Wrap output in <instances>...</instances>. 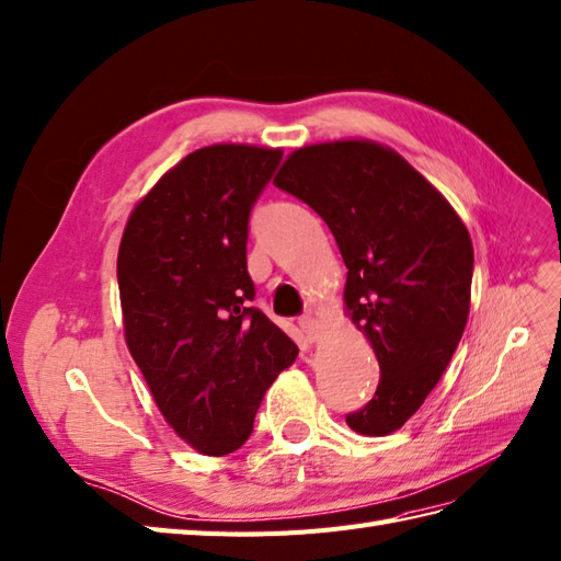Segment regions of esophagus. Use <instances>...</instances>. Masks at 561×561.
Wrapping results in <instances>:
<instances>
[{"mask_svg":"<svg viewBox=\"0 0 561 561\" xmlns=\"http://www.w3.org/2000/svg\"><path fill=\"white\" fill-rule=\"evenodd\" d=\"M298 324H301V330H304V334L308 336L310 342H318L320 340V324H318L316 318L304 316L301 320H298Z\"/></svg>","mask_w":561,"mask_h":561,"instance_id":"1","label":"esophagus"}]
</instances>
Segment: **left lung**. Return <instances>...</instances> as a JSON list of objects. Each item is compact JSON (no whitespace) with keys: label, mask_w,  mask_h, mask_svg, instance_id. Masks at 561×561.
I'll return each mask as SVG.
<instances>
[{"label":"left lung","mask_w":561,"mask_h":561,"mask_svg":"<svg viewBox=\"0 0 561 561\" xmlns=\"http://www.w3.org/2000/svg\"><path fill=\"white\" fill-rule=\"evenodd\" d=\"M275 186L312 207L348 270L344 301L380 385L346 423L389 435L423 407L457 351L471 306L473 245L459 215L394 150L370 140L289 154Z\"/></svg>","instance_id":"left-lung-1"}]
</instances>
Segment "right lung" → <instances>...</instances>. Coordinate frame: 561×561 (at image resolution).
<instances>
[{
	"instance_id": "right-lung-1",
	"label": "right lung",
	"mask_w": 561,
	"mask_h": 561,
	"mask_svg": "<svg viewBox=\"0 0 561 561\" xmlns=\"http://www.w3.org/2000/svg\"><path fill=\"white\" fill-rule=\"evenodd\" d=\"M279 150L210 146L167 172L128 217L116 279L126 344L167 423L210 457L251 437L298 348L251 301L253 205Z\"/></svg>"
}]
</instances>
